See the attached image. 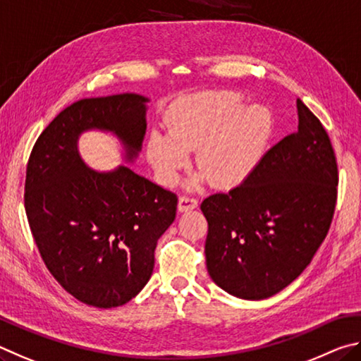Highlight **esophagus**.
<instances>
[{"label":"esophagus","mask_w":361,"mask_h":361,"mask_svg":"<svg viewBox=\"0 0 361 361\" xmlns=\"http://www.w3.org/2000/svg\"><path fill=\"white\" fill-rule=\"evenodd\" d=\"M198 206V200L195 198H188V197H180L179 198V203H177V211L179 212H187V211H192L195 207Z\"/></svg>","instance_id":"esophagus-1"}]
</instances>
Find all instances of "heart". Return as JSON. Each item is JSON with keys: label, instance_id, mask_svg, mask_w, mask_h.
I'll return each mask as SVG.
<instances>
[{"label": "heart", "instance_id": "obj_1", "mask_svg": "<svg viewBox=\"0 0 361 361\" xmlns=\"http://www.w3.org/2000/svg\"><path fill=\"white\" fill-rule=\"evenodd\" d=\"M233 90H207L176 101L166 114V135L152 131L147 160L163 184L171 185L197 149L200 173L188 179L195 188L209 177L217 187L243 182L260 161L274 131L273 114L262 104H244Z\"/></svg>", "mask_w": 361, "mask_h": 361}]
</instances>
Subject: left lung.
I'll use <instances>...</instances> for the list:
<instances>
[{
  "label": "left lung",
  "instance_id": "obj_1",
  "mask_svg": "<svg viewBox=\"0 0 361 361\" xmlns=\"http://www.w3.org/2000/svg\"><path fill=\"white\" fill-rule=\"evenodd\" d=\"M298 131L273 145L241 185L201 203L211 279L258 301L290 286L324 243L336 206L338 166L324 125L296 99Z\"/></svg>",
  "mask_w": 361,
  "mask_h": 361
}]
</instances>
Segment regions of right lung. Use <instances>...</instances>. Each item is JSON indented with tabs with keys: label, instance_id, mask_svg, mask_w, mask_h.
<instances>
[{
	"label": "right lung",
	"instance_id": "obj_1",
	"mask_svg": "<svg viewBox=\"0 0 361 361\" xmlns=\"http://www.w3.org/2000/svg\"><path fill=\"white\" fill-rule=\"evenodd\" d=\"M147 97L87 98L61 111L37 137L25 180V211L47 269L75 300L109 309L135 298L154 271V250L174 222L177 197L128 164L88 166L87 131L117 139L135 163L147 128Z\"/></svg>",
	"mask_w": 361,
	"mask_h": 361
}]
</instances>
